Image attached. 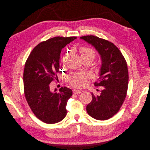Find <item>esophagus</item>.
Segmentation results:
<instances>
[{"label": "esophagus", "instance_id": "34e87169", "mask_svg": "<svg viewBox=\"0 0 150 150\" xmlns=\"http://www.w3.org/2000/svg\"><path fill=\"white\" fill-rule=\"evenodd\" d=\"M73 92L74 94H76V95H79V94L81 93V91L79 90H76V89L73 90Z\"/></svg>", "mask_w": 150, "mask_h": 150}]
</instances>
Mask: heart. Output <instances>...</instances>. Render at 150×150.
I'll list each match as a JSON object with an SVG mask.
<instances>
[{"label": "heart", "instance_id": "heart-1", "mask_svg": "<svg viewBox=\"0 0 150 150\" xmlns=\"http://www.w3.org/2000/svg\"><path fill=\"white\" fill-rule=\"evenodd\" d=\"M79 52L81 59H83L85 58H90L93 60L95 56V53L93 49L87 47H81L79 49ZM68 56V53L64 55L63 57L62 62L63 63L65 62ZM87 75L85 73H75L71 75L68 80L69 83L75 87H82L85 84Z\"/></svg>", "mask_w": 150, "mask_h": 150}]
</instances>
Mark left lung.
Segmentation results:
<instances>
[{"instance_id": "1", "label": "left lung", "mask_w": 150, "mask_h": 150, "mask_svg": "<svg viewBox=\"0 0 150 150\" xmlns=\"http://www.w3.org/2000/svg\"><path fill=\"white\" fill-rule=\"evenodd\" d=\"M80 38L94 47L101 60L99 78L95 85L103 87V90L99 95L91 93L92 101L86 110L93 118L106 120L118 112L126 98L129 79L127 63L112 42L93 35Z\"/></svg>"}]
</instances>
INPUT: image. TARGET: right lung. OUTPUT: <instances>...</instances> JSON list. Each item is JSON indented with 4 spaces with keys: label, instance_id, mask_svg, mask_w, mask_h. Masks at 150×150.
Wrapping results in <instances>:
<instances>
[{
    "label": "right lung",
    "instance_id": "obj_1",
    "mask_svg": "<svg viewBox=\"0 0 150 150\" xmlns=\"http://www.w3.org/2000/svg\"><path fill=\"white\" fill-rule=\"evenodd\" d=\"M76 37H57L41 42L31 52L25 62L23 82L24 95L36 117L47 124L60 122L67 115L66 106L72 90L61 87L54 91L49 84L59 72L62 49Z\"/></svg>",
    "mask_w": 150,
    "mask_h": 150
}]
</instances>
